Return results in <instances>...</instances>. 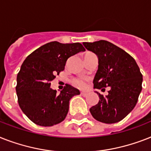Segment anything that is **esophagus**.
Segmentation results:
<instances>
[{
    "mask_svg": "<svg viewBox=\"0 0 151 151\" xmlns=\"http://www.w3.org/2000/svg\"><path fill=\"white\" fill-rule=\"evenodd\" d=\"M81 95L83 97H87V96H88V93L81 92Z\"/></svg>",
    "mask_w": 151,
    "mask_h": 151,
    "instance_id": "34e87169",
    "label": "esophagus"
}]
</instances>
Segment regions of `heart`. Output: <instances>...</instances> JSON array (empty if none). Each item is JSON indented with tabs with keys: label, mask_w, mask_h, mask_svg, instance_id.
I'll return each mask as SVG.
<instances>
[{
	"label": "heart",
	"mask_w": 151,
	"mask_h": 151,
	"mask_svg": "<svg viewBox=\"0 0 151 151\" xmlns=\"http://www.w3.org/2000/svg\"><path fill=\"white\" fill-rule=\"evenodd\" d=\"M88 81V80L87 78H76V79H73V84L77 88L84 89L87 87Z\"/></svg>",
	"instance_id": "b5f03b06"
}]
</instances>
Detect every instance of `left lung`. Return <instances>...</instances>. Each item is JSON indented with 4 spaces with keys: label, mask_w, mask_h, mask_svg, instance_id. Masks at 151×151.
<instances>
[{
    "label": "left lung",
    "mask_w": 151,
    "mask_h": 151,
    "mask_svg": "<svg viewBox=\"0 0 151 151\" xmlns=\"http://www.w3.org/2000/svg\"><path fill=\"white\" fill-rule=\"evenodd\" d=\"M83 44L99 57L94 88L103 91L106 87L110 88L106 96L98 93L99 103L91 108V114L104 123L119 122L134 109L141 92L143 75L139 67L130 55L109 42Z\"/></svg>",
    "instance_id": "left-lung-1"
}]
</instances>
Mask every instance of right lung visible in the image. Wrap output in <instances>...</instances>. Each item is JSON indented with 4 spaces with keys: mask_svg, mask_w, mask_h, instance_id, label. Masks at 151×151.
Here are the masks:
<instances>
[{
    "mask_svg": "<svg viewBox=\"0 0 151 151\" xmlns=\"http://www.w3.org/2000/svg\"><path fill=\"white\" fill-rule=\"evenodd\" d=\"M79 42H50L27 56L17 75L16 92L18 105L35 124L52 127L64 120L69 101L80 91L66 84L60 94L50 88V81L64 70L66 62L73 55L84 51Z\"/></svg>",
    "mask_w": 151,
    "mask_h": 151,
    "instance_id": "obj_1",
    "label": "right lung"
}]
</instances>
